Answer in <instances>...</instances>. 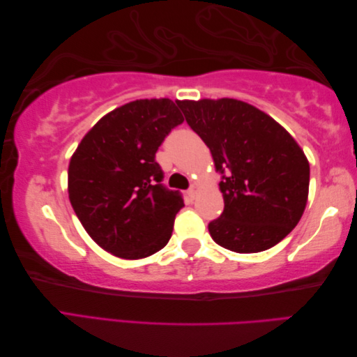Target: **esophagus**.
I'll use <instances>...</instances> for the list:
<instances>
[{
  "label": "esophagus",
  "instance_id": "esophagus-1",
  "mask_svg": "<svg viewBox=\"0 0 357 357\" xmlns=\"http://www.w3.org/2000/svg\"><path fill=\"white\" fill-rule=\"evenodd\" d=\"M198 190H199L198 184H192V185H190V188H188V190H187L188 198H190V199H195V196H196V193H198Z\"/></svg>",
  "mask_w": 357,
  "mask_h": 357
}]
</instances>
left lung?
Listing matches in <instances>:
<instances>
[{
    "label": "left lung",
    "mask_w": 357,
    "mask_h": 357,
    "mask_svg": "<svg viewBox=\"0 0 357 357\" xmlns=\"http://www.w3.org/2000/svg\"><path fill=\"white\" fill-rule=\"evenodd\" d=\"M176 104L222 178L224 211L208 224L211 238L236 253L276 245L307 206L310 164L298 142L267 113L231 98Z\"/></svg>",
    "instance_id": "obj_1"
}]
</instances>
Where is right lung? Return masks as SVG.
I'll return each instance as SVG.
<instances>
[{
    "mask_svg": "<svg viewBox=\"0 0 357 357\" xmlns=\"http://www.w3.org/2000/svg\"><path fill=\"white\" fill-rule=\"evenodd\" d=\"M183 123L172 100H138L102 116L79 142L69 164V199L105 252L141 259L167 245L184 199L162 184L155 156Z\"/></svg>",
    "mask_w": 357,
    "mask_h": 357,
    "instance_id": "right-lung-1",
    "label": "right lung"
}]
</instances>
